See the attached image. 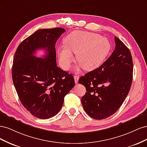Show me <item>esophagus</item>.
<instances>
[{
  "label": "esophagus",
  "mask_w": 147,
  "mask_h": 147,
  "mask_svg": "<svg viewBox=\"0 0 147 147\" xmlns=\"http://www.w3.org/2000/svg\"><path fill=\"white\" fill-rule=\"evenodd\" d=\"M79 75L78 74H75V76H74V80H75V83L77 84L78 83V80H79Z\"/></svg>",
  "instance_id": "34e87169"
}]
</instances>
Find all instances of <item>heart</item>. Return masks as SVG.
<instances>
[{
    "label": "heart",
    "instance_id": "heart-1",
    "mask_svg": "<svg viewBox=\"0 0 147 147\" xmlns=\"http://www.w3.org/2000/svg\"><path fill=\"white\" fill-rule=\"evenodd\" d=\"M64 42L65 47H60L57 53L59 63L65 70L70 69L75 61L72 53L78 55V63L84 69L92 70L103 63L111 49L110 43L106 37L83 31L69 34Z\"/></svg>",
    "mask_w": 147,
    "mask_h": 147
}]
</instances>
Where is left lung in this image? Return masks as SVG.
Segmentation results:
<instances>
[{
    "label": "left lung",
    "mask_w": 147,
    "mask_h": 147,
    "mask_svg": "<svg viewBox=\"0 0 147 147\" xmlns=\"http://www.w3.org/2000/svg\"><path fill=\"white\" fill-rule=\"evenodd\" d=\"M115 42V49L109 58L78 80L86 90L82 97L83 109L94 119L112 116L121 107L131 89L133 74L131 51L116 36Z\"/></svg>",
    "instance_id": "8db88e82"
}]
</instances>
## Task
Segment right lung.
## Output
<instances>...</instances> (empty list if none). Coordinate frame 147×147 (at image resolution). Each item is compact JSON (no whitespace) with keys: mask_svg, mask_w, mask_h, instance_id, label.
I'll list each match as a JSON object with an SVG mask.
<instances>
[{"mask_svg":"<svg viewBox=\"0 0 147 147\" xmlns=\"http://www.w3.org/2000/svg\"><path fill=\"white\" fill-rule=\"evenodd\" d=\"M65 30L61 28L38 29L22 42L13 57V82L24 108L40 119H48L58 113L64 97L75 81L56 65L55 44ZM43 49V58L34 54Z\"/></svg>","mask_w":147,"mask_h":147,"instance_id":"right-lung-1","label":"right lung"}]
</instances>
